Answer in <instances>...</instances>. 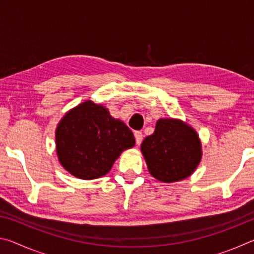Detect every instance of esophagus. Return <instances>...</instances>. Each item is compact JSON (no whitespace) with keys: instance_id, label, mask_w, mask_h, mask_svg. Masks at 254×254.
Here are the masks:
<instances>
[{"instance_id":"esophagus-1","label":"esophagus","mask_w":254,"mask_h":254,"mask_svg":"<svg viewBox=\"0 0 254 254\" xmlns=\"http://www.w3.org/2000/svg\"><path fill=\"white\" fill-rule=\"evenodd\" d=\"M134 137H135V143H136V145H140L141 142H142V137H143L142 133H141L140 131H135V132H134Z\"/></svg>"}]
</instances>
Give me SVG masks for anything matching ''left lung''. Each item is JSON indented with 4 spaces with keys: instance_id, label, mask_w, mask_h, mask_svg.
I'll use <instances>...</instances> for the list:
<instances>
[{
    "instance_id": "obj_1",
    "label": "left lung",
    "mask_w": 254,
    "mask_h": 254,
    "mask_svg": "<svg viewBox=\"0 0 254 254\" xmlns=\"http://www.w3.org/2000/svg\"><path fill=\"white\" fill-rule=\"evenodd\" d=\"M149 173L162 183H174L194 173L201 159L197 132L177 119H160L141 144Z\"/></svg>"
}]
</instances>
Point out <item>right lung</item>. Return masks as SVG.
Segmentation results:
<instances>
[{
	"label": "right lung",
	"instance_id": "right-lung-1",
	"mask_svg": "<svg viewBox=\"0 0 254 254\" xmlns=\"http://www.w3.org/2000/svg\"><path fill=\"white\" fill-rule=\"evenodd\" d=\"M134 143L130 128L112 118L106 107L92 101L67 112L56 128L60 165L79 179L106 175L120 154Z\"/></svg>",
	"mask_w": 254,
	"mask_h": 254
}]
</instances>
